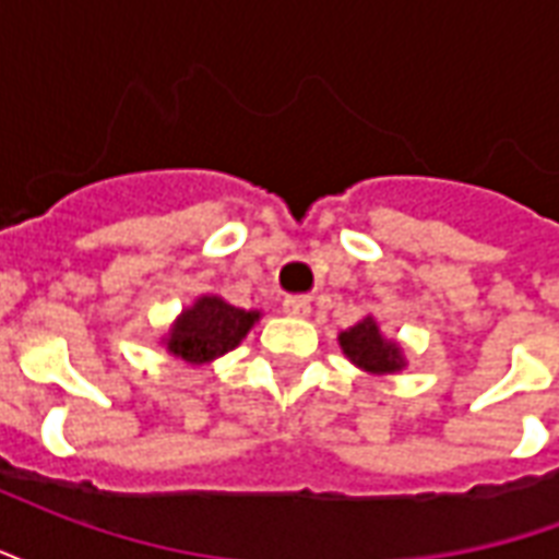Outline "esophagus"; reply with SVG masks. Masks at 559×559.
I'll return each instance as SVG.
<instances>
[{
	"label": "esophagus",
	"mask_w": 559,
	"mask_h": 559,
	"mask_svg": "<svg viewBox=\"0 0 559 559\" xmlns=\"http://www.w3.org/2000/svg\"><path fill=\"white\" fill-rule=\"evenodd\" d=\"M284 314L308 317L311 314V299H308V296H287V299H284Z\"/></svg>",
	"instance_id": "34e87169"
}]
</instances>
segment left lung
<instances>
[{
  "label": "left lung",
  "mask_w": 559,
  "mask_h": 559,
  "mask_svg": "<svg viewBox=\"0 0 559 559\" xmlns=\"http://www.w3.org/2000/svg\"><path fill=\"white\" fill-rule=\"evenodd\" d=\"M338 341L341 350L350 356V362H356L365 371H371V374H392V371L401 368L399 344L383 338L371 317H365L356 326L341 332Z\"/></svg>",
  "instance_id": "obj_1"
}]
</instances>
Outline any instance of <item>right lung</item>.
<instances>
[{
    "mask_svg": "<svg viewBox=\"0 0 559 559\" xmlns=\"http://www.w3.org/2000/svg\"><path fill=\"white\" fill-rule=\"evenodd\" d=\"M257 317V311H242L218 296H200L194 308L182 311L176 320L167 347L173 356H182L185 362H209L221 353L233 350L254 326Z\"/></svg>",
    "mask_w": 559,
    "mask_h": 559,
    "instance_id": "1",
    "label": "right lung"
}]
</instances>
